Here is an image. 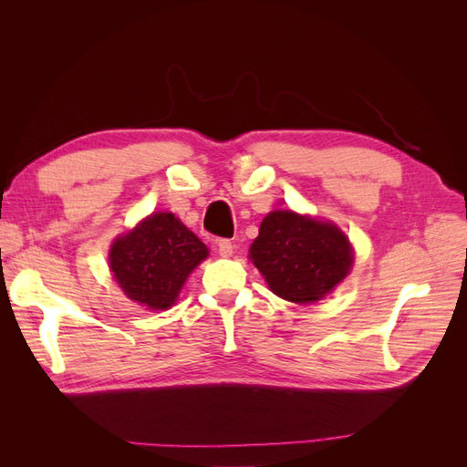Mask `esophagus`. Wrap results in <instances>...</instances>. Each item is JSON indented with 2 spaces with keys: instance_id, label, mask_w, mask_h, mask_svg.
<instances>
[{
  "instance_id": "1",
  "label": "esophagus",
  "mask_w": 467,
  "mask_h": 467,
  "mask_svg": "<svg viewBox=\"0 0 467 467\" xmlns=\"http://www.w3.org/2000/svg\"><path fill=\"white\" fill-rule=\"evenodd\" d=\"M216 244H218V251L222 257H230L234 253V244L230 242V239H218Z\"/></svg>"
}]
</instances>
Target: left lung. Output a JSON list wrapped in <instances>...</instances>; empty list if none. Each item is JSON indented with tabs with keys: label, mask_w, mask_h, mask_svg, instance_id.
Here are the masks:
<instances>
[{
	"label": "left lung",
	"mask_w": 467,
	"mask_h": 467,
	"mask_svg": "<svg viewBox=\"0 0 467 467\" xmlns=\"http://www.w3.org/2000/svg\"><path fill=\"white\" fill-rule=\"evenodd\" d=\"M249 253L271 290L294 304L321 300L352 265L348 239L337 225L290 210H275L263 220Z\"/></svg>",
	"instance_id": "8db88e82"
}]
</instances>
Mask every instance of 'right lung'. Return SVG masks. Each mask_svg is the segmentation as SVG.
<instances>
[{
	"instance_id": "add662e5",
	"label": "right lung",
	"mask_w": 467,
	"mask_h": 467,
	"mask_svg": "<svg viewBox=\"0 0 467 467\" xmlns=\"http://www.w3.org/2000/svg\"><path fill=\"white\" fill-rule=\"evenodd\" d=\"M208 257L206 245L173 214L160 212L119 237L110 268L130 300L165 309L177 298L192 268Z\"/></svg>"
}]
</instances>
